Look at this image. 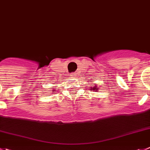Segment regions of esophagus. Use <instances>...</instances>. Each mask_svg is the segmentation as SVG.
<instances>
[{
  "mask_svg": "<svg viewBox=\"0 0 150 150\" xmlns=\"http://www.w3.org/2000/svg\"><path fill=\"white\" fill-rule=\"evenodd\" d=\"M70 75H75V73H72Z\"/></svg>",
  "mask_w": 150,
  "mask_h": 150,
  "instance_id": "34e87169",
  "label": "esophagus"
}]
</instances>
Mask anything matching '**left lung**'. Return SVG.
I'll use <instances>...</instances> for the list:
<instances>
[{
    "mask_svg": "<svg viewBox=\"0 0 150 150\" xmlns=\"http://www.w3.org/2000/svg\"><path fill=\"white\" fill-rule=\"evenodd\" d=\"M98 87L97 86V85H95L93 87H90V90H93L94 92H97V91L98 90Z\"/></svg>",
    "mask_w": 150,
    "mask_h": 150,
    "instance_id": "1",
    "label": "left lung"
}]
</instances>
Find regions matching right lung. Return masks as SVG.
Listing matches in <instances>:
<instances>
[{"label":"right lung","mask_w":150,"mask_h":150,"mask_svg":"<svg viewBox=\"0 0 150 150\" xmlns=\"http://www.w3.org/2000/svg\"><path fill=\"white\" fill-rule=\"evenodd\" d=\"M52 92H56L55 90H52Z\"/></svg>","instance_id":"obj_1"}]
</instances>
